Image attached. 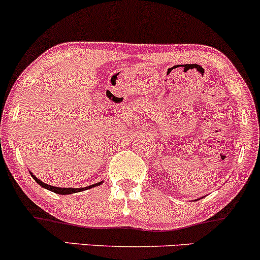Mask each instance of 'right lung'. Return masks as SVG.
I'll return each mask as SVG.
<instances>
[{
    "mask_svg": "<svg viewBox=\"0 0 260 260\" xmlns=\"http://www.w3.org/2000/svg\"><path fill=\"white\" fill-rule=\"evenodd\" d=\"M30 175H31V174H30ZM31 177L34 178V180L37 181V183L40 184L41 187L46 188V189H49V190H52V192L57 193V194H72V193H77V192H80V190L89 189V188L96 187V186H99V184H101V182H100V183L91 184V186H88V187H85V188H61V187H53V186H50V184L44 183V182H41L40 180H39V178L35 177L34 175H31Z\"/></svg>",
    "mask_w": 260,
    "mask_h": 260,
    "instance_id": "add662e5",
    "label": "right lung"
}]
</instances>
